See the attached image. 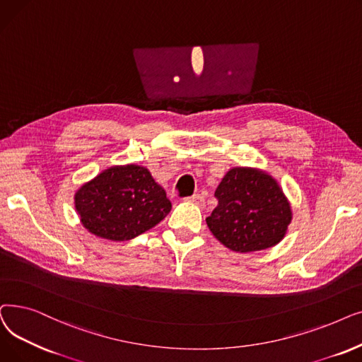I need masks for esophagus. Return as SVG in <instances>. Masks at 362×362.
Wrapping results in <instances>:
<instances>
[{
    "mask_svg": "<svg viewBox=\"0 0 362 362\" xmlns=\"http://www.w3.org/2000/svg\"><path fill=\"white\" fill-rule=\"evenodd\" d=\"M187 202H192V203H196V204H199V206H202L203 203H204V197L202 196V194H193V196H190V197H187L185 199Z\"/></svg>",
    "mask_w": 362,
    "mask_h": 362,
    "instance_id": "34e87169",
    "label": "esophagus"
}]
</instances>
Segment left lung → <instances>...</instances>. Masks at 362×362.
<instances>
[{
  "instance_id": "1",
  "label": "left lung",
  "mask_w": 362,
  "mask_h": 362,
  "mask_svg": "<svg viewBox=\"0 0 362 362\" xmlns=\"http://www.w3.org/2000/svg\"><path fill=\"white\" fill-rule=\"evenodd\" d=\"M215 199L218 204L206 223L219 242L234 252L275 246L291 221L290 204L281 188L256 169L228 170L215 190Z\"/></svg>"
}]
</instances>
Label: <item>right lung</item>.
Listing matches in <instances>:
<instances>
[{
  "label": "right lung",
  "mask_w": 362,
  "mask_h": 362,
  "mask_svg": "<svg viewBox=\"0 0 362 362\" xmlns=\"http://www.w3.org/2000/svg\"><path fill=\"white\" fill-rule=\"evenodd\" d=\"M82 226L90 233L125 242L159 223L172 204L150 172L139 165L113 166L75 194Z\"/></svg>",
  "instance_id": "obj_1"
}]
</instances>
